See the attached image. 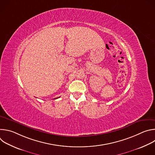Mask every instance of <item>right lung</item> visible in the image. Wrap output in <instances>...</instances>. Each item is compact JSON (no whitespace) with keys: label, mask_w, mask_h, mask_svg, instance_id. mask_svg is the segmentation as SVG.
<instances>
[{"label":"right lung","mask_w":155,"mask_h":155,"mask_svg":"<svg viewBox=\"0 0 155 155\" xmlns=\"http://www.w3.org/2000/svg\"><path fill=\"white\" fill-rule=\"evenodd\" d=\"M55 99H56V98H55ZM56 99H58V97H57V98H56Z\"/></svg>","instance_id":"1"}]
</instances>
